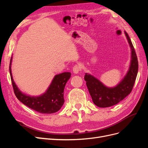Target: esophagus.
Listing matches in <instances>:
<instances>
[{
  "label": "esophagus",
  "mask_w": 148,
  "mask_h": 148,
  "mask_svg": "<svg viewBox=\"0 0 148 148\" xmlns=\"http://www.w3.org/2000/svg\"><path fill=\"white\" fill-rule=\"evenodd\" d=\"M82 68H81V66L79 65H75L73 68V71L74 73H78L79 71H81Z\"/></svg>",
  "instance_id": "obj_1"
}]
</instances>
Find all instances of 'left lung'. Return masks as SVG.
I'll return each mask as SVG.
<instances>
[{
    "label": "left lung",
    "instance_id": "obj_1",
    "mask_svg": "<svg viewBox=\"0 0 148 148\" xmlns=\"http://www.w3.org/2000/svg\"><path fill=\"white\" fill-rule=\"evenodd\" d=\"M125 34L132 49V60L128 73L120 83L114 88H107L93 76L88 73L84 76L92 100L97 107H108L117 104L126 97L133 89L138 73V62L130 38L125 31Z\"/></svg>",
    "mask_w": 148,
    "mask_h": 148
}]
</instances>
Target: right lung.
<instances>
[{"label":"right lung","mask_w":148,"mask_h":148,"mask_svg":"<svg viewBox=\"0 0 148 148\" xmlns=\"http://www.w3.org/2000/svg\"><path fill=\"white\" fill-rule=\"evenodd\" d=\"M11 62L9 70L13 91L18 99L29 108L42 114H52L60 109L64 103L65 86L70 78L71 73L64 72L56 75L45 93L38 97H31L24 95L17 88L12 78Z\"/></svg>","instance_id":"1"}]
</instances>
